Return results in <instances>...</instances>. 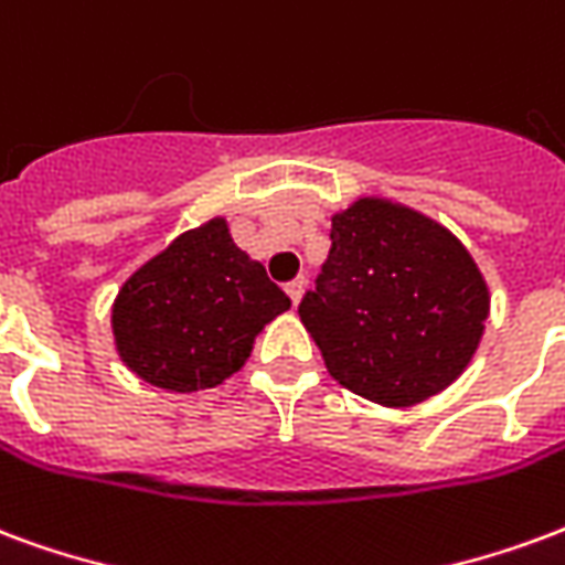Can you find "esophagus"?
Instances as JSON below:
<instances>
[{"mask_svg":"<svg viewBox=\"0 0 565 565\" xmlns=\"http://www.w3.org/2000/svg\"><path fill=\"white\" fill-rule=\"evenodd\" d=\"M303 288H307V279H303V277L286 282V295H288V298H291V303H298L300 295H303Z\"/></svg>","mask_w":565,"mask_h":565,"instance_id":"obj_1","label":"esophagus"}]
</instances>
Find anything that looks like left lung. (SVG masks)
Segmentation results:
<instances>
[{
  "label": "left lung",
  "mask_w": 565,
  "mask_h": 565,
  "mask_svg": "<svg viewBox=\"0 0 565 565\" xmlns=\"http://www.w3.org/2000/svg\"><path fill=\"white\" fill-rule=\"evenodd\" d=\"M491 310L472 255L439 222L382 198L331 220V253L300 322L343 388L413 406L455 382Z\"/></svg>",
  "instance_id": "1"
}]
</instances>
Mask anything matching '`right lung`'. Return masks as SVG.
Returning a JSON list of instances; mask_svg holds the SVG:
<instances>
[{
  "instance_id": "1",
  "label": "right lung",
  "mask_w": 565,
  "mask_h": 565,
  "mask_svg": "<svg viewBox=\"0 0 565 565\" xmlns=\"http://www.w3.org/2000/svg\"><path fill=\"white\" fill-rule=\"evenodd\" d=\"M291 300L234 246L225 220L180 234L135 270L114 300L126 367L164 391H204L243 367L255 333Z\"/></svg>"
}]
</instances>
